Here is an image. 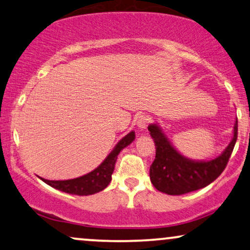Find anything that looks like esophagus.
Here are the masks:
<instances>
[{"mask_svg": "<svg viewBox=\"0 0 250 250\" xmlns=\"http://www.w3.org/2000/svg\"><path fill=\"white\" fill-rule=\"evenodd\" d=\"M150 120H151L150 116L146 115V114L138 115V118H137V125L141 129H145L148 125V123H150Z\"/></svg>", "mask_w": 250, "mask_h": 250, "instance_id": "1", "label": "esophagus"}]
</instances>
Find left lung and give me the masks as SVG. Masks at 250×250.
<instances>
[{
	"mask_svg": "<svg viewBox=\"0 0 250 250\" xmlns=\"http://www.w3.org/2000/svg\"><path fill=\"white\" fill-rule=\"evenodd\" d=\"M156 145V158L150 167V179L158 190L168 195H182L198 190L213 182L226 168L238 138V120L233 140L222 156L210 162H192L182 157L167 141L156 125H148Z\"/></svg>",
	"mask_w": 250,
	"mask_h": 250,
	"instance_id": "1",
	"label": "left lung"
}]
</instances>
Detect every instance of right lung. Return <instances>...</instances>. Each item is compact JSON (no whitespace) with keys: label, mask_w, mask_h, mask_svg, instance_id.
I'll return each instance as SVG.
<instances>
[{"label":"right lung","mask_w":250,"mask_h":250,"mask_svg":"<svg viewBox=\"0 0 250 250\" xmlns=\"http://www.w3.org/2000/svg\"><path fill=\"white\" fill-rule=\"evenodd\" d=\"M135 132H129L127 136L122 138L116 145L114 150L109 153V156L104 160V163L98 168L92 170L86 175L81 176L77 179L64 180V181H49V180L41 179L50 187L59 189V190L68 192V194L75 195H92L98 191H102L109 185L110 180H112L113 170H114L116 158L120 151L123 147H125L134 141Z\"/></svg>","instance_id":"right-lung-1"}]
</instances>
